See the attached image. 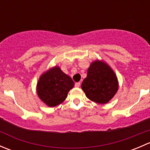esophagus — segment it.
I'll return each mask as SVG.
<instances>
[{
    "label": "esophagus",
    "instance_id": "esophagus-1",
    "mask_svg": "<svg viewBox=\"0 0 150 150\" xmlns=\"http://www.w3.org/2000/svg\"><path fill=\"white\" fill-rule=\"evenodd\" d=\"M80 86H81V83L80 82H78V83H75V86L76 88H78V87H80Z\"/></svg>",
    "mask_w": 150,
    "mask_h": 150
}]
</instances>
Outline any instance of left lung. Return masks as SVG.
<instances>
[{"label": "left lung", "mask_w": 150, "mask_h": 150, "mask_svg": "<svg viewBox=\"0 0 150 150\" xmlns=\"http://www.w3.org/2000/svg\"><path fill=\"white\" fill-rule=\"evenodd\" d=\"M81 88L88 99L99 104H106L118 89V81L114 71L102 61H94L88 69L87 77Z\"/></svg>", "instance_id": "1"}]
</instances>
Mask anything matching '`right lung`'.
<instances>
[{
    "label": "right lung",
    "instance_id": "add662e5",
    "mask_svg": "<svg viewBox=\"0 0 150 150\" xmlns=\"http://www.w3.org/2000/svg\"><path fill=\"white\" fill-rule=\"evenodd\" d=\"M75 86L70 77L56 66L40 77L37 84L39 98L48 107H53L62 103L68 92Z\"/></svg>",
    "mask_w": 150,
    "mask_h": 150
}]
</instances>
